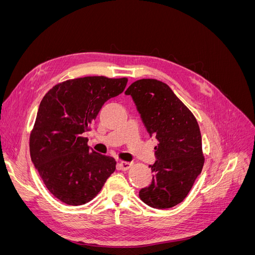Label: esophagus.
<instances>
[{
  "label": "esophagus",
  "mask_w": 255,
  "mask_h": 255,
  "mask_svg": "<svg viewBox=\"0 0 255 255\" xmlns=\"http://www.w3.org/2000/svg\"><path fill=\"white\" fill-rule=\"evenodd\" d=\"M118 166L121 170L126 171V170H128L130 167H133V163H128V161H121V163L118 164Z\"/></svg>",
  "instance_id": "1"
}]
</instances>
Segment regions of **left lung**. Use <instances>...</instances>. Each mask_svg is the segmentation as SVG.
Instances as JSON below:
<instances>
[{
	"instance_id": "left-lung-1",
	"label": "left lung",
	"mask_w": 255,
	"mask_h": 255,
	"mask_svg": "<svg viewBox=\"0 0 255 255\" xmlns=\"http://www.w3.org/2000/svg\"><path fill=\"white\" fill-rule=\"evenodd\" d=\"M140 113L149 134L158 140L157 160L149 166L153 180L139 198L153 208H170L187 197L204 165L198 121L167 84L142 79L126 91Z\"/></svg>"
}]
</instances>
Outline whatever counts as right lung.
Listing matches in <instances>:
<instances>
[{
    "label": "right lung",
    "mask_w": 255,
    "mask_h": 255,
    "mask_svg": "<svg viewBox=\"0 0 255 255\" xmlns=\"http://www.w3.org/2000/svg\"><path fill=\"white\" fill-rule=\"evenodd\" d=\"M127 83V78L85 76L58 83L43 97L29 152L45 187L59 201L72 206L91 201L116 170L115 158L89 151L83 134Z\"/></svg>",
    "instance_id": "obj_1"
}]
</instances>
